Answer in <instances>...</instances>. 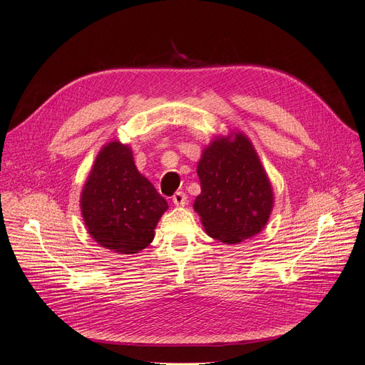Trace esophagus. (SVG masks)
<instances>
[{
	"mask_svg": "<svg viewBox=\"0 0 365 365\" xmlns=\"http://www.w3.org/2000/svg\"><path fill=\"white\" fill-rule=\"evenodd\" d=\"M172 201L176 207H182L185 205V201H187V196L184 192H176L173 196H172Z\"/></svg>",
	"mask_w": 365,
	"mask_h": 365,
	"instance_id": "esophagus-1",
	"label": "esophagus"
}]
</instances>
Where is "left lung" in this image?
<instances>
[{"label":"left lung","instance_id":"8db88e82","mask_svg":"<svg viewBox=\"0 0 365 365\" xmlns=\"http://www.w3.org/2000/svg\"><path fill=\"white\" fill-rule=\"evenodd\" d=\"M197 176L201 195L193 207L208 236L233 245L267 225L274 204L271 182L242 132L213 140L202 150Z\"/></svg>","mask_w":365,"mask_h":365}]
</instances>
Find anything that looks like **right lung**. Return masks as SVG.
Segmentation results:
<instances>
[{
  "instance_id": "right-lung-1",
  "label": "right lung",
  "mask_w": 365,
  "mask_h": 365,
  "mask_svg": "<svg viewBox=\"0 0 365 365\" xmlns=\"http://www.w3.org/2000/svg\"><path fill=\"white\" fill-rule=\"evenodd\" d=\"M88 233L106 250L135 254L153 240L168 201L138 170L128 145L102 148L81 195Z\"/></svg>"
}]
</instances>
